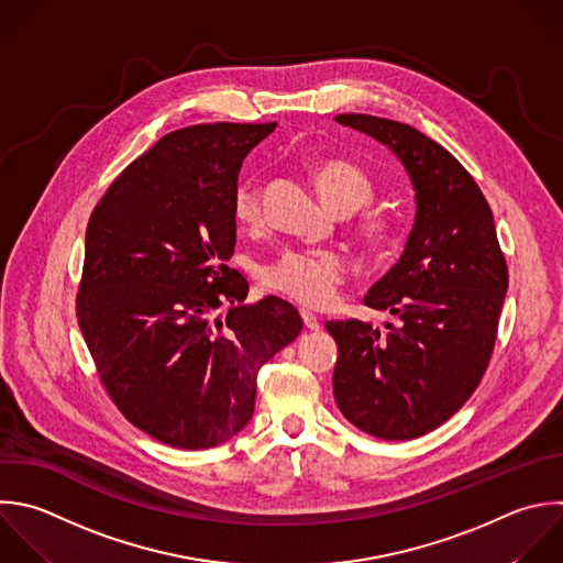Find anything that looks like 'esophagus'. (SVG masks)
I'll use <instances>...</instances> for the list:
<instances>
[{
	"mask_svg": "<svg viewBox=\"0 0 563 563\" xmlns=\"http://www.w3.org/2000/svg\"><path fill=\"white\" fill-rule=\"evenodd\" d=\"M301 319H303V325H306L308 330H312V332H317V330L321 328L319 317H317V314H312L310 310H301Z\"/></svg>",
	"mask_w": 563,
	"mask_h": 563,
	"instance_id": "1",
	"label": "esophagus"
}]
</instances>
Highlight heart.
I'll use <instances>...</instances> for the list:
<instances>
[{"label":"heart","instance_id":"b5f03b06","mask_svg":"<svg viewBox=\"0 0 563 563\" xmlns=\"http://www.w3.org/2000/svg\"><path fill=\"white\" fill-rule=\"evenodd\" d=\"M314 183L330 209L352 216L374 200L372 178L350 161H325L314 169ZM233 218L240 227L257 229L264 220L262 189L255 180H242L233 194ZM358 235L374 249L389 244L391 227L385 218L369 216L356 227ZM345 260L332 251H284L262 268V284L301 306L323 308L336 299L345 279Z\"/></svg>","mask_w":563,"mask_h":563}]
</instances>
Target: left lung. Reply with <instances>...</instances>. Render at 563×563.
<instances>
[{"label":"left lung","instance_id":"8db88e82","mask_svg":"<svg viewBox=\"0 0 563 563\" xmlns=\"http://www.w3.org/2000/svg\"><path fill=\"white\" fill-rule=\"evenodd\" d=\"M336 121L387 145L416 191L400 260L365 295L394 321H328L341 413L383 440H411L449 420L479 385L497 336L508 268L486 198L471 174L411 125L369 114Z\"/></svg>","mask_w":563,"mask_h":563}]
</instances>
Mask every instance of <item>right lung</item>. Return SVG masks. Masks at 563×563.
Listing matches in <instances>:
<instances>
[{
    "label": "right lung",
    "mask_w": 563,
    "mask_h": 563,
    "mask_svg": "<svg viewBox=\"0 0 563 563\" xmlns=\"http://www.w3.org/2000/svg\"><path fill=\"white\" fill-rule=\"evenodd\" d=\"M277 123L176 130L95 207L77 319L119 411L178 449L231 440L253 416L257 372L303 321L279 297L242 303L233 194L249 152ZM231 305L227 318L217 314Z\"/></svg>",
    "instance_id": "add662e5"
}]
</instances>
